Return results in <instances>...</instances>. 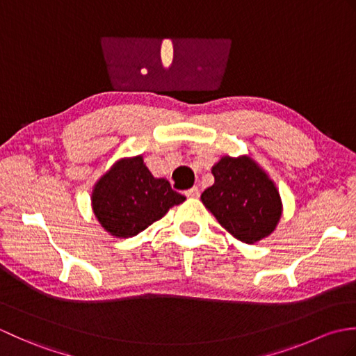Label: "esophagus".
<instances>
[{"mask_svg":"<svg viewBox=\"0 0 356 356\" xmlns=\"http://www.w3.org/2000/svg\"><path fill=\"white\" fill-rule=\"evenodd\" d=\"M185 195H186V197H190V199H197L199 195H200V190H199L197 186H193L191 190L185 191Z\"/></svg>","mask_w":356,"mask_h":356,"instance_id":"obj_1","label":"esophagus"}]
</instances>
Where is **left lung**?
<instances>
[{
  "mask_svg": "<svg viewBox=\"0 0 356 356\" xmlns=\"http://www.w3.org/2000/svg\"><path fill=\"white\" fill-rule=\"evenodd\" d=\"M214 184L200 200L234 238L254 245L275 231L282 195L269 174L249 154L222 156L211 168Z\"/></svg>",
  "mask_w": 356,
  "mask_h": 356,
  "instance_id": "1",
  "label": "left lung"
}]
</instances>
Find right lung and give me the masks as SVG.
<instances>
[{"mask_svg":"<svg viewBox=\"0 0 356 356\" xmlns=\"http://www.w3.org/2000/svg\"><path fill=\"white\" fill-rule=\"evenodd\" d=\"M184 202L168 180L151 174L142 154L118 159L92 190L96 220L116 238L138 236Z\"/></svg>","mask_w":356,"mask_h":356,"instance_id":"right-lung-1","label":"right lung"}]
</instances>
